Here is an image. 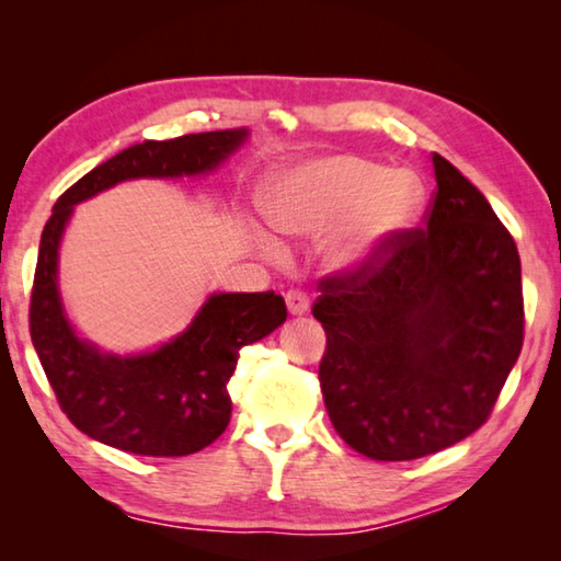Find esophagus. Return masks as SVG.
<instances>
[{"mask_svg": "<svg viewBox=\"0 0 561 561\" xmlns=\"http://www.w3.org/2000/svg\"><path fill=\"white\" fill-rule=\"evenodd\" d=\"M284 299H287V309H289L291 317H301V314H307V311H309V297L299 289L287 291V297H284Z\"/></svg>", "mask_w": 561, "mask_h": 561, "instance_id": "esophagus-1", "label": "esophagus"}]
</instances>
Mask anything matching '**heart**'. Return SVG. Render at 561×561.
<instances>
[{"label": "heart", "mask_w": 561, "mask_h": 561, "mask_svg": "<svg viewBox=\"0 0 561 561\" xmlns=\"http://www.w3.org/2000/svg\"><path fill=\"white\" fill-rule=\"evenodd\" d=\"M421 207L423 185L413 173L358 156H327L282 170L262 195V213L279 234L317 237L339 224L324 254L344 272L381 257Z\"/></svg>", "instance_id": "b5f03b06"}]
</instances>
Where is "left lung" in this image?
<instances>
[{
	"label": "left lung",
	"mask_w": 561,
	"mask_h": 561,
	"mask_svg": "<svg viewBox=\"0 0 561 561\" xmlns=\"http://www.w3.org/2000/svg\"><path fill=\"white\" fill-rule=\"evenodd\" d=\"M425 227L329 274L319 383L336 433L371 460H415L488 421L525 339L517 244L485 195L433 153Z\"/></svg>",
	"instance_id": "left-lung-1"
}]
</instances>
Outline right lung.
<instances>
[{"instance_id": "right-lung-1", "label": "right lung", "mask_w": 561, "mask_h": 561, "mask_svg": "<svg viewBox=\"0 0 561 561\" xmlns=\"http://www.w3.org/2000/svg\"><path fill=\"white\" fill-rule=\"evenodd\" d=\"M244 128L146 140L108 158L66 190L44 225L30 331L61 411L111 448L180 458L220 438L232 415L227 393L240 348L287 321L274 291L213 294L183 334L138 356L103 354L79 339L59 297V244L73 205L133 178H180L215 170L240 148Z\"/></svg>"}]
</instances>
